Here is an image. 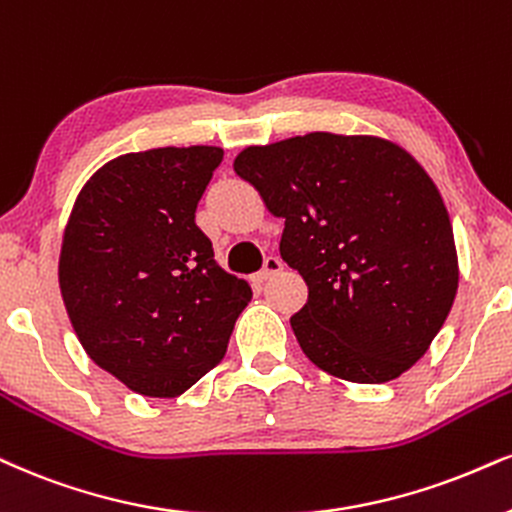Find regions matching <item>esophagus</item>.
Segmentation results:
<instances>
[{
    "instance_id": "esophagus-1",
    "label": "esophagus",
    "mask_w": 512,
    "mask_h": 512,
    "mask_svg": "<svg viewBox=\"0 0 512 512\" xmlns=\"http://www.w3.org/2000/svg\"><path fill=\"white\" fill-rule=\"evenodd\" d=\"M282 266H285V263H282L280 258H277V256H268L266 261H263V268L258 270V273H256V280H258V282H266V280H270V277L280 273Z\"/></svg>"
}]
</instances>
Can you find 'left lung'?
Segmentation results:
<instances>
[{
  "label": "left lung",
  "instance_id": "8db88e82",
  "mask_svg": "<svg viewBox=\"0 0 512 512\" xmlns=\"http://www.w3.org/2000/svg\"><path fill=\"white\" fill-rule=\"evenodd\" d=\"M235 173L285 218L280 256L308 285L289 320L306 356L358 384L413 368L458 292L451 218L425 168L382 137L308 132L246 147Z\"/></svg>",
  "mask_w": 512,
  "mask_h": 512
}]
</instances>
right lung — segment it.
<instances>
[{
    "label": "right lung",
    "mask_w": 512,
    "mask_h": 512,
    "mask_svg": "<svg viewBox=\"0 0 512 512\" xmlns=\"http://www.w3.org/2000/svg\"><path fill=\"white\" fill-rule=\"evenodd\" d=\"M220 147L123 154L97 170L63 230L59 287L82 349L125 387L173 399L223 361L251 287L194 223Z\"/></svg>",
    "instance_id": "obj_1"
}]
</instances>
